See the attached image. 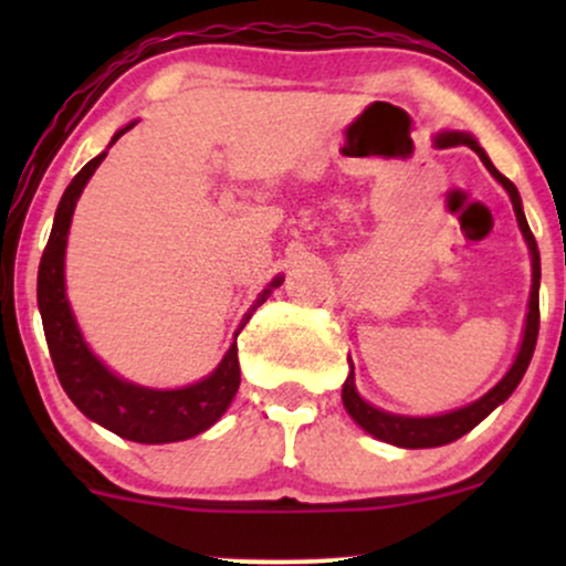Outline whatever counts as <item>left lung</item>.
<instances>
[{"label":"left lung","instance_id":"obj_1","mask_svg":"<svg viewBox=\"0 0 566 566\" xmlns=\"http://www.w3.org/2000/svg\"><path fill=\"white\" fill-rule=\"evenodd\" d=\"M433 146L439 148H450V146H469L471 151L479 154V159L484 161L486 170L492 172V178L497 180L500 186L509 191L513 212H516L518 220V229H522L524 242L530 247V258H532V290H530V305H527V319H524V333H522V343H518L516 350V359L509 373L497 380V386H492L482 399L471 401V405L460 407V409H450L444 415H426V418H412V415H396L388 412V409H380L356 391V382H354V361L348 359L350 373L346 382H343V407L346 412L354 418V423L359 428H365L369 437L386 441V444L394 447H405V450H426V447H441V444H450V441L465 437L471 428H476L492 409L503 405L509 396L516 391V386L522 382L524 373H527L530 359H532V350H535L537 343V329H541V252H537V242L532 237L527 218H524L522 210V197H518L516 186L511 184L505 175H500L492 165L490 157L479 140L473 138L469 133H460V129H441L433 138Z\"/></svg>","mask_w":566,"mask_h":566}]
</instances>
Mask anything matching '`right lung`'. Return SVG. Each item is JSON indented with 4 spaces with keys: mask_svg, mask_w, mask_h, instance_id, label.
I'll return each mask as SVG.
<instances>
[{
    "mask_svg": "<svg viewBox=\"0 0 566 566\" xmlns=\"http://www.w3.org/2000/svg\"><path fill=\"white\" fill-rule=\"evenodd\" d=\"M133 127L135 122L116 129L108 148ZM108 148L97 154L95 159H90L76 172V178L71 180L66 191H63L61 205L55 210L53 231H50L48 247L42 252V263H39V314H42L44 337H48V348L50 356H53L57 380H61L63 391L80 407L82 415H87L93 423L108 428V431L122 439L138 441V444H170V441H184L207 431L229 409L233 396L239 391V380H242V375H239L237 337H233V343L223 354L220 365L207 378L184 388L138 386V382L122 378L114 369H108L90 350L66 295V244L76 201H80L87 180L101 167V161L106 159ZM282 282V274L271 279L269 287L258 295L255 305L244 314L237 335L250 322L252 311L269 301L271 292Z\"/></svg>",
    "mask_w": 566,
    "mask_h": 566,
    "instance_id": "add662e5",
    "label": "right lung"
}]
</instances>
